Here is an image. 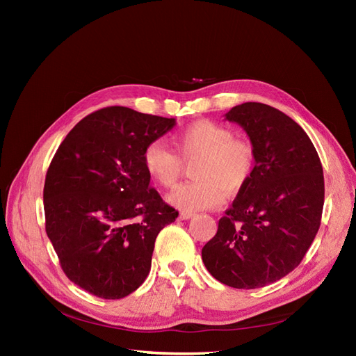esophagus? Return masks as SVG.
I'll return each mask as SVG.
<instances>
[{"label":"esophagus","instance_id":"esophagus-1","mask_svg":"<svg viewBox=\"0 0 356 356\" xmlns=\"http://www.w3.org/2000/svg\"><path fill=\"white\" fill-rule=\"evenodd\" d=\"M193 215H195V212H191V211H181L179 215H178V218H179V220H188V218L193 217Z\"/></svg>","mask_w":356,"mask_h":356}]
</instances>
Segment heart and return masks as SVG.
<instances>
[{"label":"heart","instance_id":"heart-1","mask_svg":"<svg viewBox=\"0 0 356 356\" xmlns=\"http://www.w3.org/2000/svg\"><path fill=\"white\" fill-rule=\"evenodd\" d=\"M183 160L197 161L191 175L195 181L170 193L168 200L184 211L218 208L229 195L239 193L251 179L255 152L251 143L234 138L232 129L211 120H197L174 136ZM165 143L153 141L144 149V168L153 181L165 188L177 184L182 161Z\"/></svg>","mask_w":356,"mask_h":356}]
</instances>
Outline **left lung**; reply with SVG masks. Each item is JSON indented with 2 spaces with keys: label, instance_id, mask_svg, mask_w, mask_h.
Wrapping results in <instances>:
<instances>
[{
  "label": "left lung",
  "instance_id": "left-lung-1",
  "mask_svg": "<svg viewBox=\"0 0 356 356\" xmlns=\"http://www.w3.org/2000/svg\"><path fill=\"white\" fill-rule=\"evenodd\" d=\"M243 127L255 152L248 184L203 246L208 272L233 288L273 284L301 263L319 230L324 174L316 149L293 118L270 105L245 102L225 114Z\"/></svg>",
  "mask_w": 356,
  "mask_h": 356
}]
</instances>
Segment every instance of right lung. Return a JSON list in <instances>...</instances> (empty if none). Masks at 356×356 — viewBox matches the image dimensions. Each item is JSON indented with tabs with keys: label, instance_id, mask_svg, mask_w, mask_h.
<instances>
[{
	"label": "right lung",
	"instance_id": "right-lung-1",
	"mask_svg": "<svg viewBox=\"0 0 356 356\" xmlns=\"http://www.w3.org/2000/svg\"><path fill=\"white\" fill-rule=\"evenodd\" d=\"M175 118L106 106L84 117L49 166L46 233L71 282L105 300L129 296L152 268L159 232L178 217L149 187L145 147Z\"/></svg>",
	"mask_w": 356,
	"mask_h": 356
}]
</instances>
